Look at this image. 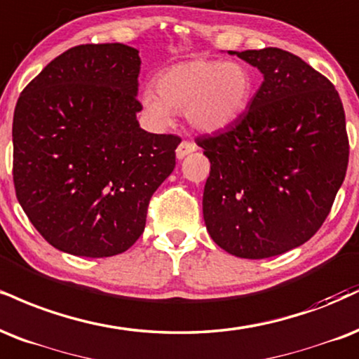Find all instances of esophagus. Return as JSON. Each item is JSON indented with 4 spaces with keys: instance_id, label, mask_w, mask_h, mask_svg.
<instances>
[{
    "instance_id": "1",
    "label": "esophagus",
    "mask_w": 359,
    "mask_h": 359,
    "mask_svg": "<svg viewBox=\"0 0 359 359\" xmlns=\"http://www.w3.org/2000/svg\"><path fill=\"white\" fill-rule=\"evenodd\" d=\"M196 150H197V145L194 144V142H191V140L180 142V145L177 147V150H175L177 158H184L185 155H189L191 152H196Z\"/></svg>"
}]
</instances>
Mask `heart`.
<instances>
[{
    "label": "heart",
    "instance_id": "1",
    "mask_svg": "<svg viewBox=\"0 0 359 359\" xmlns=\"http://www.w3.org/2000/svg\"><path fill=\"white\" fill-rule=\"evenodd\" d=\"M157 92L145 90L142 103L157 122L167 123L170 110L185 111L187 122L201 132L226 130L248 109L254 76L245 65L196 58L158 73Z\"/></svg>",
    "mask_w": 359,
    "mask_h": 359
}]
</instances>
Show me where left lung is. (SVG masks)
Wrapping results in <instances>:
<instances>
[{"mask_svg":"<svg viewBox=\"0 0 359 359\" xmlns=\"http://www.w3.org/2000/svg\"><path fill=\"white\" fill-rule=\"evenodd\" d=\"M231 55L264 81L231 128L196 138L210 162L204 221L232 256L273 257L326 221L348 168L346 118L334 85L299 56L280 48Z\"/></svg>","mask_w":359,"mask_h":359,"instance_id":"1","label":"left lung"}]
</instances>
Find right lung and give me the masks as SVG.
<instances>
[{"mask_svg": "<svg viewBox=\"0 0 359 359\" xmlns=\"http://www.w3.org/2000/svg\"><path fill=\"white\" fill-rule=\"evenodd\" d=\"M140 56L122 43L73 46L21 92L13 116V182L46 243L83 257L135 244L180 137L142 130Z\"/></svg>", "mask_w": 359, "mask_h": 359, "instance_id": "1", "label": "right lung"}]
</instances>
